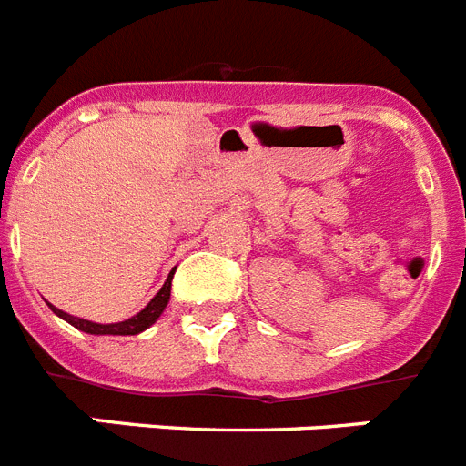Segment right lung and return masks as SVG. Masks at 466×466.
Masks as SVG:
<instances>
[{
    "label": "right lung",
    "instance_id": "1",
    "mask_svg": "<svg viewBox=\"0 0 466 466\" xmlns=\"http://www.w3.org/2000/svg\"><path fill=\"white\" fill-rule=\"evenodd\" d=\"M172 275H167L166 284L160 287L158 294L154 296V299L147 303V308L144 310H139L137 315L130 317V319H126V322H116V324H97V322H88V319H81V317H74L69 315V312H63L60 308L51 306V310L56 312L57 317H63L65 322H69L72 327H76L79 331H86V333H95V336H135V333L144 331V329H149L151 324L158 319L160 315H163V310H166L167 300H170V287H172Z\"/></svg>",
    "mask_w": 466,
    "mask_h": 466
}]
</instances>
